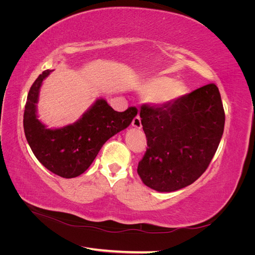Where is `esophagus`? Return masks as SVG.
I'll return each instance as SVG.
<instances>
[{"mask_svg":"<svg viewBox=\"0 0 255 255\" xmlns=\"http://www.w3.org/2000/svg\"><path fill=\"white\" fill-rule=\"evenodd\" d=\"M132 126L136 128H141V120L139 116H136V117L132 121Z\"/></svg>","mask_w":255,"mask_h":255,"instance_id":"obj_1","label":"esophagus"}]
</instances>
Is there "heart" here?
<instances>
[{
	"label": "heart",
	"instance_id": "obj_1",
	"mask_svg": "<svg viewBox=\"0 0 255 255\" xmlns=\"http://www.w3.org/2000/svg\"><path fill=\"white\" fill-rule=\"evenodd\" d=\"M144 97L157 105L170 104L186 92V86L182 82H175L169 76H157L139 85L137 88Z\"/></svg>",
	"mask_w": 255,
	"mask_h": 255
}]
</instances>
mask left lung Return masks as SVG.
I'll list each match as a JSON object with an SVG mask.
<instances>
[{
  "label": "left lung",
  "instance_id": "obj_1",
  "mask_svg": "<svg viewBox=\"0 0 255 255\" xmlns=\"http://www.w3.org/2000/svg\"><path fill=\"white\" fill-rule=\"evenodd\" d=\"M148 148L137 172L146 186L170 192L188 186L210 165L225 128V110L215 84L167 105L142 104Z\"/></svg>",
  "mask_w": 255,
  "mask_h": 255
}]
</instances>
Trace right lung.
I'll use <instances>...</instances> for the list:
<instances>
[{"label":"right lung","instance_id":"obj_1","mask_svg":"<svg viewBox=\"0 0 255 255\" xmlns=\"http://www.w3.org/2000/svg\"><path fill=\"white\" fill-rule=\"evenodd\" d=\"M50 72L52 70L43 71L28 91L23 128L36 158L51 172L71 179L86 171L102 145L130 125L137 109L116 112L105 100L99 99L73 125L47 128L37 119L36 104L42 81Z\"/></svg>","mask_w":255,"mask_h":255}]
</instances>
